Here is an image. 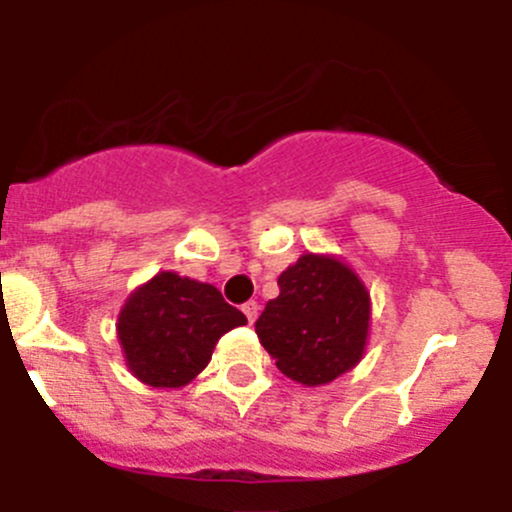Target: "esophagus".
<instances>
[{"label": "esophagus", "instance_id": "1", "mask_svg": "<svg viewBox=\"0 0 512 512\" xmlns=\"http://www.w3.org/2000/svg\"><path fill=\"white\" fill-rule=\"evenodd\" d=\"M257 309H260V307H257V302H245V304H242V312H245L247 322H250V324L257 319Z\"/></svg>", "mask_w": 512, "mask_h": 512}]
</instances>
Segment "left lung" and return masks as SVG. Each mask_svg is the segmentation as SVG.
<instances>
[{
  "label": "left lung",
  "mask_w": 512,
  "mask_h": 512,
  "mask_svg": "<svg viewBox=\"0 0 512 512\" xmlns=\"http://www.w3.org/2000/svg\"><path fill=\"white\" fill-rule=\"evenodd\" d=\"M255 332L277 369L322 386L354 369L369 337L371 299L352 267L332 255L299 257L277 280Z\"/></svg>",
  "instance_id": "8db88e82"
}]
</instances>
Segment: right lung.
<instances>
[{
    "label": "right lung",
    "mask_w": 512,
    "mask_h": 512,
    "mask_svg": "<svg viewBox=\"0 0 512 512\" xmlns=\"http://www.w3.org/2000/svg\"><path fill=\"white\" fill-rule=\"evenodd\" d=\"M247 324L213 285L158 272L118 314V342L136 379L156 389H180L208 366L215 344Z\"/></svg>",
    "instance_id": "right-lung-1"
}]
</instances>
